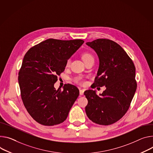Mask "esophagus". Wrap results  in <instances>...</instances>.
<instances>
[{"mask_svg": "<svg viewBox=\"0 0 153 153\" xmlns=\"http://www.w3.org/2000/svg\"><path fill=\"white\" fill-rule=\"evenodd\" d=\"M79 93H80V95H83V94H84V90L80 89V91H79Z\"/></svg>", "mask_w": 153, "mask_h": 153, "instance_id": "34e87169", "label": "esophagus"}]
</instances>
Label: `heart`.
Returning <instances> with one entry per match:
<instances>
[{"instance_id": "b5f03b06", "label": "heart", "mask_w": 153, "mask_h": 153, "mask_svg": "<svg viewBox=\"0 0 153 153\" xmlns=\"http://www.w3.org/2000/svg\"><path fill=\"white\" fill-rule=\"evenodd\" d=\"M91 59H93V57L92 55H91L90 53H84V54L82 55V59H83V60L84 61V62H86V61L88 60ZM69 65V60H68V61H67V63H66V66H68ZM77 80H78V81H80V82H82L80 80V79H79Z\"/></svg>"}]
</instances>
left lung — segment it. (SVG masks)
<instances>
[{
	"mask_svg": "<svg viewBox=\"0 0 153 153\" xmlns=\"http://www.w3.org/2000/svg\"><path fill=\"white\" fill-rule=\"evenodd\" d=\"M86 45L97 53L100 65L93 85L105 86L100 96L88 90L85 112L88 118L100 125L112 124L128 111L137 89L135 68L127 53L117 43L98 39Z\"/></svg>",
	"mask_w": 153,
	"mask_h": 153,
	"instance_id": "obj_1",
	"label": "left lung"
}]
</instances>
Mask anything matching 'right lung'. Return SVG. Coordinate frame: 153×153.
Returning <instances> with one entry per match:
<instances>
[{
	"label": "right lung",
	"instance_id": "1",
	"mask_svg": "<svg viewBox=\"0 0 153 153\" xmlns=\"http://www.w3.org/2000/svg\"><path fill=\"white\" fill-rule=\"evenodd\" d=\"M84 43L82 39H48L27 52L19 72L21 98L27 112L38 123L53 126L63 123L79 95V89L66 84L55 90L57 76L68 60Z\"/></svg>",
	"mask_w": 153,
	"mask_h": 153
}]
</instances>
